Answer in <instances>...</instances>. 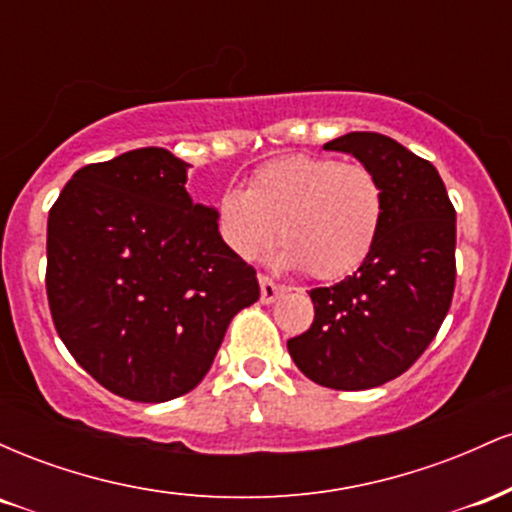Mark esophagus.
Wrapping results in <instances>:
<instances>
[{
  "label": "esophagus",
  "instance_id": "34e87169",
  "mask_svg": "<svg viewBox=\"0 0 512 512\" xmlns=\"http://www.w3.org/2000/svg\"><path fill=\"white\" fill-rule=\"evenodd\" d=\"M284 291H286L284 286L276 284V281L269 279L267 274H260V301H262L264 305L274 303L276 298H279Z\"/></svg>",
  "mask_w": 512,
  "mask_h": 512
}]
</instances>
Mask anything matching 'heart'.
<instances>
[{
    "label": "heart",
    "instance_id": "obj_1",
    "mask_svg": "<svg viewBox=\"0 0 512 512\" xmlns=\"http://www.w3.org/2000/svg\"><path fill=\"white\" fill-rule=\"evenodd\" d=\"M219 233L243 260H257L279 233V260L317 281L354 274L378 243L383 182L363 163L296 154L264 163L248 187L219 197Z\"/></svg>",
    "mask_w": 512,
    "mask_h": 512
}]
</instances>
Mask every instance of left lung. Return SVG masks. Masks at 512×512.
Wrapping results in <instances>:
<instances>
[{
	"label": "left lung",
	"instance_id": "obj_1",
	"mask_svg": "<svg viewBox=\"0 0 512 512\" xmlns=\"http://www.w3.org/2000/svg\"><path fill=\"white\" fill-rule=\"evenodd\" d=\"M383 182L385 219L368 260L334 286L310 291L315 320L289 339L303 375L332 390L395 380L433 342L455 291V207L438 170L378 132L325 144Z\"/></svg>",
	"mask_w": 512,
	"mask_h": 512
}]
</instances>
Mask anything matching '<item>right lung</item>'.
<instances>
[{"label":"right lung","mask_w":512,"mask_h":512,"mask_svg":"<svg viewBox=\"0 0 512 512\" xmlns=\"http://www.w3.org/2000/svg\"><path fill=\"white\" fill-rule=\"evenodd\" d=\"M187 168L146 146L79 168L48 216L45 289L69 354L105 390L168 402L195 390L228 325L260 298Z\"/></svg>","instance_id":"add662e5"}]
</instances>
